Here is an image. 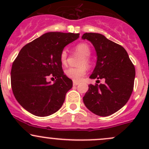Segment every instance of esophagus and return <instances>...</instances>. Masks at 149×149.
<instances>
[{"mask_svg":"<svg viewBox=\"0 0 149 149\" xmlns=\"http://www.w3.org/2000/svg\"><path fill=\"white\" fill-rule=\"evenodd\" d=\"M78 84H79V83H78V82H76V81H73V85H74V86H76V85H78Z\"/></svg>","mask_w":149,"mask_h":149,"instance_id":"esophagus-1","label":"esophagus"}]
</instances>
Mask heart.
<instances>
[{"label":"heart","mask_w":149,"mask_h":149,"mask_svg":"<svg viewBox=\"0 0 149 149\" xmlns=\"http://www.w3.org/2000/svg\"><path fill=\"white\" fill-rule=\"evenodd\" d=\"M75 51L82 55V58L79 62L80 66L77 68H69L65 71V75L66 77L74 81H80L83 78V77L86 74L87 68L85 65L88 66L90 64V59L89 56L91 54V50L88 44L79 43L75 47ZM67 58V51L66 49H63L60 54V61L61 64H66Z\"/></svg>","instance_id":"obj_1"}]
</instances>
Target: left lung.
I'll use <instances>...</instances> for the list:
<instances>
[{
	"instance_id": "obj_1",
	"label": "left lung",
	"mask_w": 149,
	"mask_h": 149,
	"mask_svg": "<svg viewBox=\"0 0 149 149\" xmlns=\"http://www.w3.org/2000/svg\"><path fill=\"white\" fill-rule=\"evenodd\" d=\"M82 38L91 42L97 56L96 66L90 78L105 80L104 84L88 85L83 102L93 113L103 117L110 116L123 107L131 96L134 66L124 47L102 34L85 33Z\"/></svg>"
}]
</instances>
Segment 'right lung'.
Instances as JSON below:
<instances>
[{
  "mask_svg": "<svg viewBox=\"0 0 149 149\" xmlns=\"http://www.w3.org/2000/svg\"><path fill=\"white\" fill-rule=\"evenodd\" d=\"M79 33L48 32L24 46L13 62L11 86L15 97L25 110L45 117L61 107L73 82L64 74L60 54ZM49 76L56 80L47 81Z\"/></svg>",
  "mask_w": 149,
  "mask_h": 149,
  "instance_id": "1",
  "label": "right lung"
}]
</instances>
